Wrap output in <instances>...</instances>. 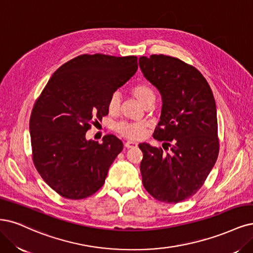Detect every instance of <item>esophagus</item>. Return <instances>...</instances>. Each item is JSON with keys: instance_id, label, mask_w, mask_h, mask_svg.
Listing matches in <instances>:
<instances>
[{"instance_id": "1", "label": "esophagus", "mask_w": 253, "mask_h": 253, "mask_svg": "<svg viewBox=\"0 0 253 253\" xmlns=\"http://www.w3.org/2000/svg\"><path fill=\"white\" fill-rule=\"evenodd\" d=\"M125 146L126 147V149H130V147L137 146V143L134 141H126V142H125Z\"/></svg>"}]
</instances>
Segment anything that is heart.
I'll return each instance as SVG.
<instances>
[{
	"mask_svg": "<svg viewBox=\"0 0 253 253\" xmlns=\"http://www.w3.org/2000/svg\"><path fill=\"white\" fill-rule=\"evenodd\" d=\"M132 94L138 99L143 107L147 108L150 106H154L156 101V93L153 89V86L147 84L142 83L135 85L132 89ZM120 108V95L118 92L113 93L108 101V110L111 114H116ZM117 133L121 136H124L127 139H132V140H137V139H141L146 130V124L144 123H119L116 126Z\"/></svg>",
	"mask_w": 253,
	"mask_h": 253,
	"instance_id": "b5f03b06",
	"label": "heart"
}]
</instances>
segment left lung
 Masks as SVG:
<instances>
[{
    "mask_svg": "<svg viewBox=\"0 0 253 253\" xmlns=\"http://www.w3.org/2000/svg\"><path fill=\"white\" fill-rule=\"evenodd\" d=\"M139 66L162 96L160 121L153 136L164 142L166 151L139 144L142 183L156 200L176 204L202 187L217 159L214 97L201 72L179 58L153 54L139 58Z\"/></svg>",
    "mask_w": 253,
    "mask_h": 253,
    "instance_id": "1",
    "label": "left lung"
}]
</instances>
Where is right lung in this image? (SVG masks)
I'll list each match as a JSON object with an SVG mask.
<instances>
[{
  "label": "right lung",
  "instance_id": "obj_1",
  "mask_svg": "<svg viewBox=\"0 0 253 253\" xmlns=\"http://www.w3.org/2000/svg\"><path fill=\"white\" fill-rule=\"evenodd\" d=\"M137 69L134 55L83 54L60 66L43 88L29 121L32 160L58 195L81 200L103 185L124 143L112 134L102 143L86 140L85 133L109 114L110 96Z\"/></svg>",
  "mask_w": 253,
  "mask_h": 253
}]
</instances>
